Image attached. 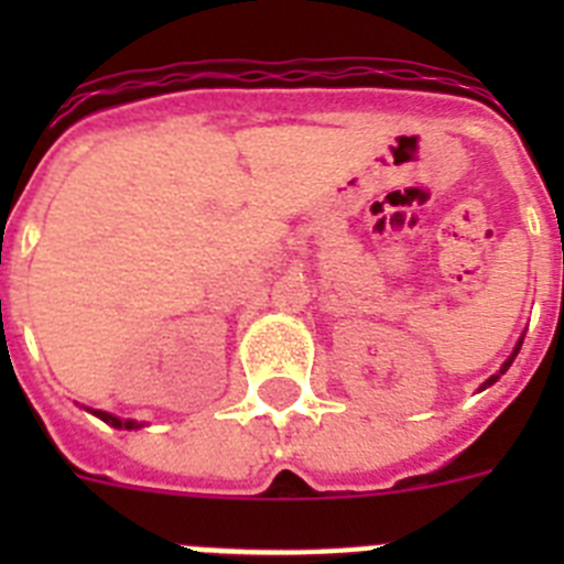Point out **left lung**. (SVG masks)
Masks as SVG:
<instances>
[{
	"mask_svg": "<svg viewBox=\"0 0 564 564\" xmlns=\"http://www.w3.org/2000/svg\"><path fill=\"white\" fill-rule=\"evenodd\" d=\"M520 347H522V338H520V341H517L514 352H511V356H508V358H506V364H502V367H500V372H497V376H491V378H488V381H486V383H482V390H486V387H491V383H495V381H497V378H500V376H502V372H506V370H508V367H511V361H514V358H517V352H520Z\"/></svg>",
	"mask_w": 564,
	"mask_h": 564,
	"instance_id": "1",
	"label": "left lung"
}]
</instances>
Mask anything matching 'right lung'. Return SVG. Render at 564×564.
Wrapping results in <instances>:
<instances>
[{
    "instance_id": "obj_1",
    "label": "right lung",
    "mask_w": 564,
    "mask_h": 564,
    "mask_svg": "<svg viewBox=\"0 0 564 564\" xmlns=\"http://www.w3.org/2000/svg\"><path fill=\"white\" fill-rule=\"evenodd\" d=\"M93 415L101 417L104 423H109V426H115V430H141L143 426V423H138V421H121V417H115V415H109V412H101V410H93Z\"/></svg>"
}]
</instances>
